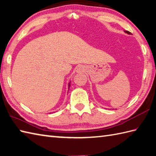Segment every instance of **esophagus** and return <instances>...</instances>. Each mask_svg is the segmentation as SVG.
Masks as SVG:
<instances>
[{
  "label": "esophagus",
  "instance_id": "esophagus-1",
  "mask_svg": "<svg viewBox=\"0 0 156 156\" xmlns=\"http://www.w3.org/2000/svg\"><path fill=\"white\" fill-rule=\"evenodd\" d=\"M82 71H83V67L82 66H79L77 68V72L80 73V72H82Z\"/></svg>",
  "mask_w": 156,
  "mask_h": 156
}]
</instances>
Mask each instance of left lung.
Returning <instances> with one entry per match:
<instances>
[{
    "instance_id": "obj_1",
    "label": "left lung",
    "mask_w": 156,
    "mask_h": 156,
    "mask_svg": "<svg viewBox=\"0 0 156 156\" xmlns=\"http://www.w3.org/2000/svg\"><path fill=\"white\" fill-rule=\"evenodd\" d=\"M124 32L125 33H127L128 34H131V33L130 32H128V31H124Z\"/></svg>"
}]
</instances>
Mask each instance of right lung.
<instances>
[{
	"label": "right lung",
	"mask_w": 156,
	"mask_h": 156,
	"mask_svg": "<svg viewBox=\"0 0 156 156\" xmlns=\"http://www.w3.org/2000/svg\"><path fill=\"white\" fill-rule=\"evenodd\" d=\"M70 86H71V81L69 83V84H68V89H69Z\"/></svg>",
	"instance_id": "obj_1"
}]
</instances>
